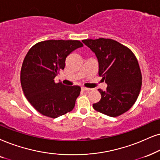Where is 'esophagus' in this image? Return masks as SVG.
<instances>
[{
    "label": "esophagus",
    "instance_id": "1",
    "mask_svg": "<svg viewBox=\"0 0 160 160\" xmlns=\"http://www.w3.org/2000/svg\"><path fill=\"white\" fill-rule=\"evenodd\" d=\"M81 89H82V91H90L91 88H86V87H81Z\"/></svg>",
    "mask_w": 160,
    "mask_h": 160
}]
</instances>
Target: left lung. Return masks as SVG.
Listing matches in <instances>:
<instances>
[{"mask_svg":"<svg viewBox=\"0 0 160 160\" xmlns=\"http://www.w3.org/2000/svg\"><path fill=\"white\" fill-rule=\"evenodd\" d=\"M98 58L100 76L107 84L106 91L98 89L101 99L93 108L115 117L128 111L138 98L142 74L136 57L126 46L112 39L82 40Z\"/></svg>","mask_w":160,"mask_h":160,"instance_id":"obj_1","label":"left lung"}]
</instances>
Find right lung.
<instances>
[{
	"label": "right lung",
	"mask_w": 160,
	"mask_h": 160,
	"mask_svg": "<svg viewBox=\"0 0 160 160\" xmlns=\"http://www.w3.org/2000/svg\"><path fill=\"white\" fill-rule=\"evenodd\" d=\"M82 46L79 40H49L36 43L26 54L21 71L22 89L41 114L57 118L74 108L80 87L56 83L54 78L64 69L68 54Z\"/></svg>",
	"instance_id": "1"
}]
</instances>
